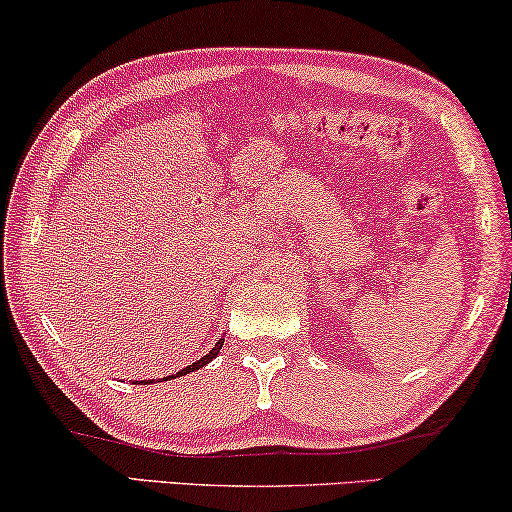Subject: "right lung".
<instances>
[{"label": "right lung", "instance_id": "right-lung-1", "mask_svg": "<svg viewBox=\"0 0 512 512\" xmlns=\"http://www.w3.org/2000/svg\"><path fill=\"white\" fill-rule=\"evenodd\" d=\"M222 345H225V338H220V341L215 343V348H213L211 352H206V355L201 357V359H197V362H192L190 366H185V369H181V371H178V373H174V376H167V378H157V383H162V380H171V378H181V376H185V373L199 371L201 366H206L208 362H213V359L218 357V352H220ZM136 383H139V380H136ZM141 383H146V385H148V380H141Z\"/></svg>", "mask_w": 512, "mask_h": 512}]
</instances>
